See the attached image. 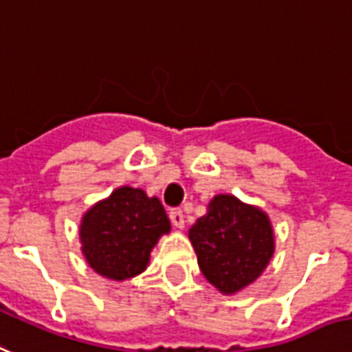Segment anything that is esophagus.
<instances>
[{
    "label": "esophagus",
    "mask_w": 352,
    "mask_h": 352,
    "mask_svg": "<svg viewBox=\"0 0 352 352\" xmlns=\"http://www.w3.org/2000/svg\"><path fill=\"white\" fill-rule=\"evenodd\" d=\"M170 221L171 224L175 226V228H179V230L184 228V213H182L181 208H173V210H170Z\"/></svg>",
    "instance_id": "1"
}]
</instances>
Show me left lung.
Here are the masks:
<instances>
[{
    "instance_id": "1",
    "label": "left lung",
    "mask_w": 352,
    "mask_h": 352,
    "mask_svg": "<svg viewBox=\"0 0 352 352\" xmlns=\"http://www.w3.org/2000/svg\"><path fill=\"white\" fill-rule=\"evenodd\" d=\"M199 267L208 282L231 295L255 282L273 256V230L258 208L217 195L190 230Z\"/></svg>"
}]
</instances>
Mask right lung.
Returning a JSON list of instances; mask_svg holds the SVG:
<instances>
[{"mask_svg": "<svg viewBox=\"0 0 352 352\" xmlns=\"http://www.w3.org/2000/svg\"><path fill=\"white\" fill-rule=\"evenodd\" d=\"M170 221L161 201L130 186L119 188L82 217V253L102 276L126 280L146 270L151 248Z\"/></svg>", "mask_w": 352, "mask_h": 352, "instance_id": "add662e5", "label": "right lung"}]
</instances>
